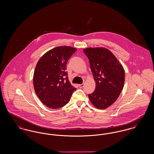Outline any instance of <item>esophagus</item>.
<instances>
[{
  "instance_id": "1",
  "label": "esophagus",
  "mask_w": 154,
  "mask_h": 154,
  "mask_svg": "<svg viewBox=\"0 0 154 154\" xmlns=\"http://www.w3.org/2000/svg\"><path fill=\"white\" fill-rule=\"evenodd\" d=\"M79 86V87L80 88H82L83 86H84V83H82V84H80V85H78Z\"/></svg>"
}]
</instances>
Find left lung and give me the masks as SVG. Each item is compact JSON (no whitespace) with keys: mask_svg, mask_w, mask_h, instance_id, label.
Returning a JSON list of instances; mask_svg holds the SVG:
<instances>
[{"mask_svg":"<svg viewBox=\"0 0 154 154\" xmlns=\"http://www.w3.org/2000/svg\"><path fill=\"white\" fill-rule=\"evenodd\" d=\"M88 58L96 82V88L89 94L90 102L97 109H104L119 96L125 82V70L113 53L105 48L83 49Z\"/></svg>","mask_w":154,"mask_h":154,"instance_id":"8db88e82","label":"left lung"}]
</instances>
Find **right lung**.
Listing matches in <instances>:
<instances>
[{"instance_id": "obj_1", "label": "right lung", "mask_w": 154, "mask_h": 154, "mask_svg": "<svg viewBox=\"0 0 154 154\" xmlns=\"http://www.w3.org/2000/svg\"><path fill=\"white\" fill-rule=\"evenodd\" d=\"M76 51L70 46H58L47 51L37 63L33 87L42 103L49 108L64 106L76 89L68 80L66 71L67 61Z\"/></svg>"}]
</instances>
